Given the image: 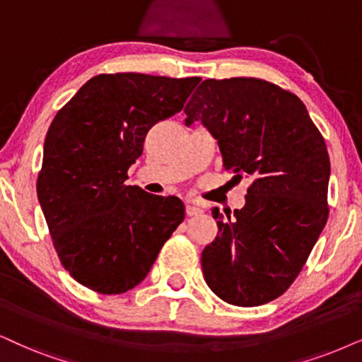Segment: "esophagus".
<instances>
[{"label":"esophagus","instance_id":"1","mask_svg":"<svg viewBox=\"0 0 362 362\" xmlns=\"http://www.w3.org/2000/svg\"><path fill=\"white\" fill-rule=\"evenodd\" d=\"M185 212L189 217H192V215H197L202 212V207H200V204H197L195 200H189V202L185 204Z\"/></svg>","mask_w":362,"mask_h":362}]
</instances>
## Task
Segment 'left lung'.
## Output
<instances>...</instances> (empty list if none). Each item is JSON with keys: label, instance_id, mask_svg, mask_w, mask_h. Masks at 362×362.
<instances>
[{"label": "left lung", "instance_id": "obj_1", "mask_svg": "<svg viewBox=\"0 0 362 362\" xmlns=\"http://www.w3.org/2000/svg\"><path fill=\"white\" fill-rule=\"evenodd\" d=\"M217 139L226 170L252 177L244 209H212L217 237L202 252L207 286L254 308L291 287L329 217L331 163L319 128L297 95L260 78L204 80L185 107Z\"/></svg>", "mask_w": 362, "mask_h": 362}]
</instances>
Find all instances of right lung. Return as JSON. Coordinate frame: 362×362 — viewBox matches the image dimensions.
<instances>
[{"label": "right lung", "mask_w": 362, "mask_h": 362, "mask_svg": "<svg viewBox=\"0 0 362 362\" xmlns=\"http://www.w3.org/2000/svg\"><path fill=\"white\" fill-rule=\"evenodd\" d=\"M199 76H93L48 128L36 192L59 262L81 286L122 294L147 277L184 221L177 197L127 185L155 123L184 108Z\"/></svg>", "instance_id": "1"}]
</instances>
